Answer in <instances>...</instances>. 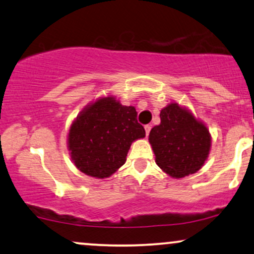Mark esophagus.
Returning <instances> with one entry per match:
<instances>
[{
    "label": "esophagus",
    "mask_w": 254,
    "mask_h": 254,
    "mask_svg": "<svg viewBox=\"0 0 254 254\" xmlns=\"http://www.w3.org/2000/svg\"><path fill=\"white\" fill-rule=\"evenodd\" d=\"M144 129H145V133H146V137L149 136V132H150V130H151V125H145V127H144Z\"/></svg>",
    "instance_id": "34e87169"
}]
</instances>
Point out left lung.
Instances as JSON below:
<instances>
[{"mask_svg": "<svg viewBox=\"0 0 254 254\" xmlns=\"http://www.w3.org/2000/svg\"><path fill=\"white\" fill-rule=\"evenodd\" d=\"M160 124L150 131L149 142L160 169L173 178L197 172L211 149V134L190 110L170 103L160 111Z\"/></svg>", "mask_w": 254, "mask_h": 254, "instance_id": "1", "label": "left lung"}]
</instances>
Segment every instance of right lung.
<instances>
[{
	"instance_id": "right-lung-1",
	"label": "right lung",
	"mask_w": 254,
	"mask_h": 254,
	"mask_svg": "<svg viewBox=\"0 0 254 254\" xmlns=\"http://www.w3.org/2000/svg\"><path fill=\"white\" fill-rule=\"evenodd\" d=\"M144 137L136 109L108 96L79 112L70 127L68 149L79 171L104 179L124 164L132 142Z\"/></svg>"
}]
</instances>
